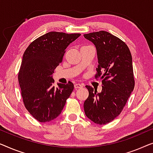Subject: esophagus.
I'll use <instances>...</instances> for the list:
<instances>
[{
	"label": "esophagus",
	"mask_w": 153,
	"mask_h": 153,
	"mask_svg": "<svg viewBox=\"0 0 153 153\" xmlns=\"http://www.w3.org/2000/svg\"><path fill=\"white\" fill-rule=\"evenodd\" d=\"M74 87L75 89H81V88L83 87V85L82 84H79V83H77L76 85H74Z\"/></svg>",
	"instance_id": "esophagus-1"
}]
</instances>
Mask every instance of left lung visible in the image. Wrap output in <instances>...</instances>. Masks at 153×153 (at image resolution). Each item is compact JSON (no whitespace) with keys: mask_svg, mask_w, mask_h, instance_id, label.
<instances>
[{"mask_svg":"<svg viewBox=\"0 0 153 153\" xmlns=\"http://www.w3.org/2000/svg\"><path fill=\"white\" fill-rule=\"evenodd\" d=\"M95 45L98 66L95 77L102 79L100 93L86 86L89 96L84 103L85 114L99 125L119 116L134 87L132 55L126 43L106 31L84 34Z\"/></svg>","mask_w":153,"mask_h":153,"instance_id":"obj_1","label":"left lung"}]
</instances>
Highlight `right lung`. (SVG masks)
<instances>
[{
    "instance_id": "right-lung-1",
    "label": "right lung",
    "mask_w": 153,
    "mask_h": 153,
    "mask_svg": "<svg viewBox=\"0 0 153 153\" xmlns=\"http://www.w3.org/2000/svg\"><path fill=\"white\" fill-rule=\"evenodd\" d=\"M80 35L50 32L33 41L23 53L18 76L21 96L25 108L38 121L56 119L74 90L71 82L55 87L53 74L68 45Z\"/></svg>"
}]
</instances>
